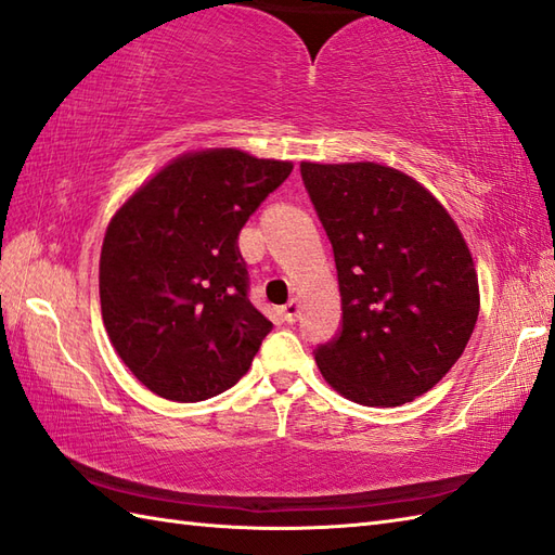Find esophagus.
<instances>
[{
  "instance_id": "34e87169",
  "label": "esophagus",
  "mask_w": 555,
  "mask_h": 555,
  "mask_svg": "<svg viewBox=\"0 0 555 555\" xmlns=\"http://www.w3.org/2000/svg\"><path fill=\"white\" fill-rule=\"evenodd\" d=\"M299 306H301V301H299V299H289L285 306H282V315H285L287 323H294V320H297V315H299Z\"/></svg>"
}]
</instances>
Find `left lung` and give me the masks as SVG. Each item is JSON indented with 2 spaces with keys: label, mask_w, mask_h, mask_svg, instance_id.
<instances>
[{
  "label": "left lung",
  "mask_w": 555,
  "mask_h": 555,
  "mask_svg": "<svg viewBox=\"0 0 555 555\" xmlns=\"http://www.w3.org/2000/svg\"><path fill=\"white\" fill-rule=\"evenodd\" d=\"M332 242L337 337L313 351L320 375L361 405L409 403L461 359L479 313L463 232L415 178L375 162H301Z\"/></svg>",
  "instance_id": "left-lung-1"
}]
</instances>
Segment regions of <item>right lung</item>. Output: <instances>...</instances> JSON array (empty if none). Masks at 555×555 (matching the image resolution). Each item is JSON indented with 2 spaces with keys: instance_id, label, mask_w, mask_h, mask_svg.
I'll return each instance as SVG.
<instances>
[{
  "instance_id": "add662e5",
  "label": "right lung",
  "mask_w": 555,
  "mask_h": 555,
  "mask_svg": "<svg viewBox=\"0 0 555 555\" xmlns=\"http://www.w3.org/2000/svg\"><path fill=\"white\" fill-rule=\"evenodd\" d=\"M292 168L232 146L188 152L111 218L102 320L120 361L156 397L204 401L249 371L273 323L246 297L237 235Z\"/></svg>"
}]
</instances>
